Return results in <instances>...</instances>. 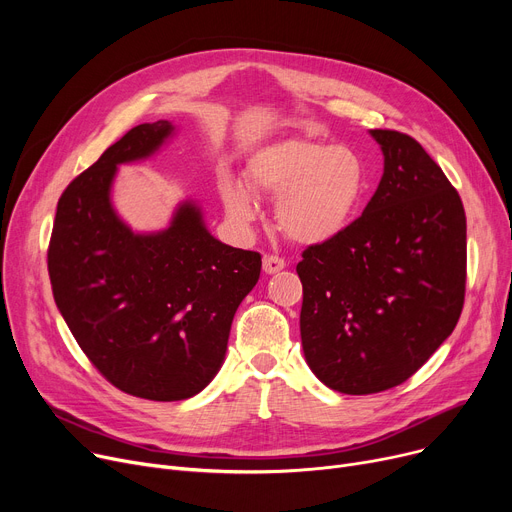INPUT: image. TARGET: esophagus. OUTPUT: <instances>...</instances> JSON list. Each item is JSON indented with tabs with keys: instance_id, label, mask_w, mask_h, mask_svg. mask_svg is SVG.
Returning <instances> with one entry per match:
<instances>
[{
	"instance_id": "obj_1",
	"label": "esophagus",
	"mask_w": 512,
	"mask_h": 512,
	"mask_svg": "<svg viewBox=\"0 0 512 512\" xmlns=\"http://www.w3.org/2000/svg\"><path fill=\"white\" fill-rule=\"evenodd\" d=\"M284 267H286L284 259H280L276 255H265L263 257V272L265 274H278L280 270H284Z\"/></svg>"
}]
</instances>
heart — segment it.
Wrapping results in <instances>:
<instances>
[{
  "label": "heart",
  "mask_w": 512,
  "mask_h": 512,
  "mask_svg": "<svg viewBox=\"0 0 512 512\" xmlns=\"http://www.w3.org/2000/svg\"><path fill=\"white\" fill-rule=\"evenodd\" d=\"M245 182L276 199V224L288 240L311 247L353 224L367 191V168L351 147L292 137L259 149L247 161ZM220 195L236 224L257 220L259 205L240 182L224 178Z\"/></svg>",
  "instance_id": "heart-1"
}]
</instances>
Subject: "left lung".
I'll return each mask as SVG.
<instances>
[{
  "instance_id": "1",
  "label": "left lung",
  "mask_w": 512,
  "mask_h": 512,
  "mask_svg": "<svg viewBox=\"0 0 512 512\" xmlns=\"http://www.w3.org/2000/svg\"><path fill=\"white\" fill-rule=\"evenodd\" d=\"M378 191L338 238L303 251L301 340L342 394L407 382L452 334L467 282V218L446 174L409 134L371 130Z\"/></svg>"
}]
</instances>
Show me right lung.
<instances>
[{
	"mask_svg": "<svg viewBox=\"0 0 512 512\" xmlns=\"http://www.w3.org/2000/svg\"><path fill=\"white\" fill-rule=\"evenodd\" d=\"M172 132L168 120L134 126L76 176L47 251L53 299L93 367L118 390L159 402L213 380L234 313L261 274V255L213 238L193 201L153 234H134L116 215L118 166L153 155Z\"/></svg>",
	"mask_w": 512,
	"mask_h": 512,
	"instance_id": "right-lung-1",
	"label": "right lung"
}]
</instances>
